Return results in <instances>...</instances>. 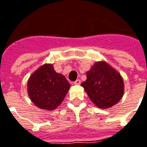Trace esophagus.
<instances>
[{
  "label": "esophagus",
  "instance_id": "34e87169",
  "mask_svg": "<svg viewBox=\"0 0 147 147\" xmlns=\"http://www.w3.org/2000/svg\"><path fill=\"white\" fill-rule=\"evenodd\" d=\"M80 83H81V80H80V79H77L76 81L74 82V85H79Z\"/></svg>",
  "mask_w": 147,
  "mask_h": 147
}]
</instances>
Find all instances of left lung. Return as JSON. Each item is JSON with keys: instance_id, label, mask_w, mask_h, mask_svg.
I'll list each match as a JSON object with an SVG mask.
<instances>
[{"instance_id": "8db88e82", "label": "left lung", "mask_w": 147, "mask_h": 147, "mask_svg": "<svg viewBox=\"0 0 147 147\" xmlns=\"http://www.w3.org/2000/svg\"><path fill=\"white\" fill-rule=\"evenodd\" d=\"M89 98L99 108L108 109L123 96V80L120 74L105 61L96 62L87 72V80L81 84Z\"/></svg>"}]
</instances>
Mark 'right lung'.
<instances>
[{
	"label": "right lung",
	"mask_w": 147,
	"mask_h": 147,
	"mask_svg": "<svg viewBox=\"0 0 147 147\" xmlns=\"http://www.w3.org/2000/svg\"><path fill=\"white\" fill-rule=\"evenodd\" d=\"M27 86L33 104L47 110L56 109L70 88L65 77L56 73L51 64L43 65L37 69L30 76Z\"/></svg>",
	"instance_id": "obj_1"
}]
</instances>
